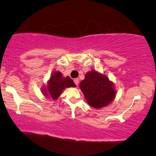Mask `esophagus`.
<instances>
[{
    "label": "esophagus",
    "instance_id": "34e87169",
    "mask_svg": "<svg viewBox=\"0 0 156 156\" xmlns=\"http://www.w3.org/2000/svg\"><path fill=\"white\" fill-rule=\"evenodd\" d=\"M74 82L76 84V86H78L79 85V79H75L74 80Z\"/></svg>",
    "mask_w": 156,
    "mask_h": 156
}]
</instances>
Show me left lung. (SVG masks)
<instances>
[{"instance_id":"left-lung-1","label":"left lung","mask_w":156,"mask_h":156,"mask_svg":"<svg viewBox=\"0 0 156 156\" xmlns=\"http://www.w3.org/2000/svg\"><path fill=\"white\" fill-rule=\"evenodd\" d=\"M80 87L88 104L97 109L109 105L116 96L113 83L95 70L86 73Z\"/></svg>"}]
</instances>
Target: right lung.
Segmentation results:
<instances>
[{"label":"right lung","mask_w":156,"mask_h":156,"mask_svg":"<svg viewBox=\"0 0 156 156\" xmlns=\"http://www.w3.org/2000/svg\"><path fill=\"white\" fill-rule=\"evenodd\" d=\"M75 86L74 81L69 76L64 77L61 72L55 71L51 74V77L48 81L47 86L44 87L42 90L46 97L55 100L65 88Z\"/></svg>","instance_id":"right-lung-1"}]
</instances>
